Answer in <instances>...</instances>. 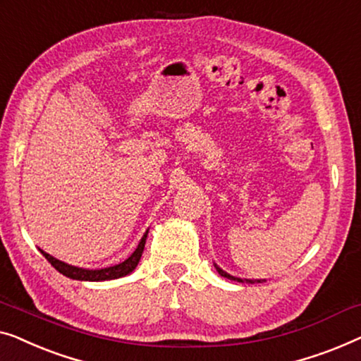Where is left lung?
<instances>
[{
    "mask_svg": "<svg viewBox=\"0 0 361 361\" xmlns=\"http://www.w3.org/2000/svg\"><path fill=\"white\" fill-rule=\"evenodd\" d=\"M214 267H216V270L219 271V275L227 278V280H233V281H238V283H243V281H247V283H262V281H263V280H242V278H235V276L229 275V273H226L224 270H221V268L217 267V265H214Z\"/></svg>",
    "mask_w": 361,
    "mask_h": 361,
    "instance_id": "8db88e82",
    "label": "left lung"
}]
</instances>
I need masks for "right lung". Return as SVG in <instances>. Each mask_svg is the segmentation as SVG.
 <instances>
[{
  "label": "right lung",
  "mask_w": 361,
  "mask_h": 361,
  "mask_svg": "<svg viewBox=\"0 0 361 361\" xmlns=\"http://www.w3.org/2000/svg\"><path fill=\"white\" fill-rule=\"evenodd\" d=\"M147 231L144 233V237L140 238L139 245L134 250V253L128 258V260H124L123 263H119V265H114V267H108V268H101V270H86V268H78V267H73V265H68V263H63L57 260V258H54L52 255H49V253H45L44 250H40V253L47 258L50 265H52L55 270L62 273L63 276L67 278H72V280H80V281H106V280H116V278H121V276H126L129 275L135 270L137 263H139L140 257H142V252H144V247H145V240H147Z\"/></svg>",
  "instance_id": "1"
}]
</instances>
